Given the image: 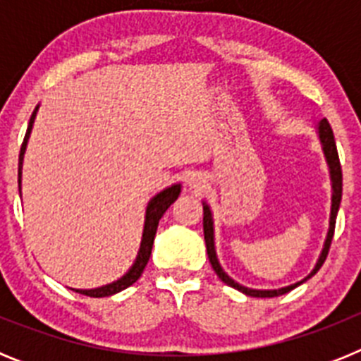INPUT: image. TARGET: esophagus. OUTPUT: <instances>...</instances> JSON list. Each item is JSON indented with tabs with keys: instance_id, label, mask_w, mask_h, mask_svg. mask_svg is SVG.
Masks as SVG:
<instances>
[{
	"instance_id": "34e87169",
	"label": "esophagus",
	"mask_w": 361,
	"mask_h": 361,
	"mask_svg": "<svg viewBox=\"0 0 361 361\" xmlns=\"http://www.w3.org/2000/svg\"><path fill=\"white\" fill-rule=\"evenodd\" d=\"M191 184H193V188H199L200 186V183H199V180H195V178L191 180Z\"/></svg>"
}]
</instances>
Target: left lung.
<instances>
[{"label": "left lung", "instance_id": "left-lung-1", "mask_svg": "<svg viewBox=\"0 0 361 361\" xmlns=\"http://www.w3.org/2000/svg\"><path fill=\"white\" fill-rule=\"evenodd\" d=\"M318 135H320V141L322 146H324V153H325V159H327V164H329V170H331V180H333V204H331V220H329V231H327V238H325V244H324V250H322L320 258H318L317 266L314 269L311 271V275L305 276L302 282H296L293 286H288V288H282V289H271V291H260V289H250V288H244L240 283H237L235 280L229 279L228 275L224 273V269L220 267L219 260H216V255H215V244H213V219H212V212H209L208 204H202L204 206V220H202V226H204V240H206V250H208V258H209V264H212L213 271L216 273L220 280L231 288L238 289L240 293L247 296H255V298H273V296H280V295H286L289 293L291 289L298 288L300 283H304L305 280L311 279L314 273L322 267V264L325 262V258H327V253H329V247H331V240H333V235H334V224H336V215H338V208H340V200H342V166H340V159H338V149H336V142H334V135H333V128H331V124L327 119H322L320 124H318Z\"/></svg>", "mask_w": 361, "mask_h": 361}]
</instances>
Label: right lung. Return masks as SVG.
I'll return each instance as SVG.
<instances>
[{
	"instance_id": "obj_1",
	"label": "right lung",
	"mask_w": 361,
	"mask_h": 361,
	"mask_svg": "<svg viewBox=\"0 0 361 361\" xmlns=\"http://www.w3.org/2000/svg\"><path fill=\"white\" fill-rule=\"evenodd\" d=\"M36 111L37 108L34 110L30 117V123H28L27 133H25L23 145H21V152H19V171H18V183L21 184V164H23V155H25V148H27V141L28 135H30L32 130V123L36 119ZM178 193H180V184H173L171 188H166L164 191L157 193V195L153 197L149 200L148 208H146V222H145V233H142V242H141V250H139V255L135 258V264L132 266V269L119 279L117 282H111L108 286H103V288L97 289H73V291L81 293V295L92 296V298H101V296H110L116 295V293L123 291V289L130 288L132 283H135L139 280V276L142 275V271H145L146 264L149 260V255H152V245H153V238H155V233H157V226L161 216L164 215L166 209L170 208L171 204L177 200Z\"/></svg>"
}]
</instances>
